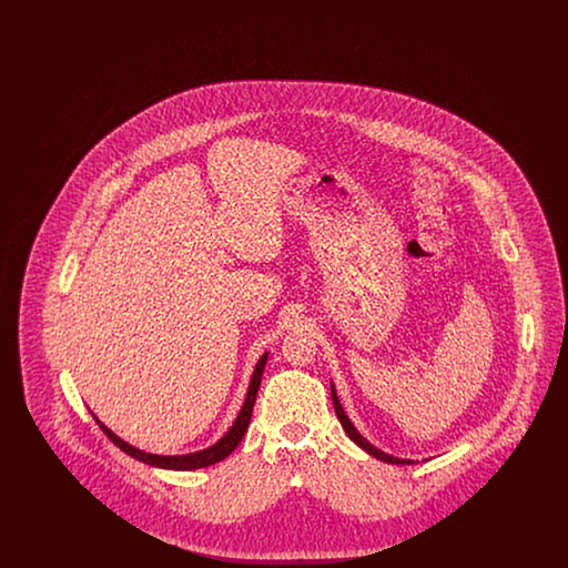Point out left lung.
I'll return each mask as SVG.
<instances>
[{
    "label": "left lung",
    "instance_id": "left-lung-1",
    "mask_svg": "<svg viewBox=\"0 0 568 568\" xmlns=\"http://www.w3.org/2000/svg\"><path fill=\"white\" fill-rule=\"evenodd\" d=\"M332 387V403H334V410H336V417H338V422H341V426L345 428V433L347 436L352 438L353 443L357 445V447H362L366 454H371L373 458L383 459V462H387V464H413V459H403V458H394V456H389V454H385V452H381L377 449L375 445H371L362 434L355 430V426L352 424V419L347 417V413H345V408L341 405V400H338V394H336V389H334V383L329 385Z\"/></svg>",
    "mask_w": 568,
    "mask_h": 568
}]
</instances>
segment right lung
<instances>
[{
  "label": "right lung",
  "instance_id": "add662e5",
  "mask_svg": "<svg viewBox=\"0 0 568 568\" xmlns=\"http://www.w3.org/2000/svg\"><path fill=\"white\" fill-rule=\"evenodd\" d=\"M266 359H268V352L264 353L260 357V362L255 364V371H253V377L248 383V389H246V396H244L243 406H241V413L239 417L234 419L232 428L227 433L223 434L215 445L202 449V452H193V454H185V456H160V454H146L142 449H138L134 445L125 443L123 438H119L116 434L112 433L110 428H106L93 413V419L98 422V426L104 430V434L109 436L110 440L123 449L128 456L140 459L149 466H158V468H165V470H195V468H204V466H211L216 464L221 459L227 458L236 447L239 443L243 440L244 433L248 428V422H251V413H253V405H255V396H257V389H260V383H262V375H264V366H266Z\"/></svg>",
  "mask_w": 568,
  "mask_h": 568
}]
</instances>
